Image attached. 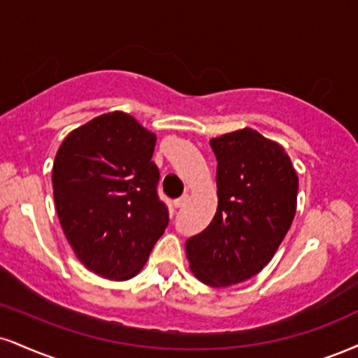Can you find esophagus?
<instances>
[{"label": "esophagus", "instance_id": "esophagus-1", "mask_svg": "<svg viewBox=\"0 0 358 358\" xmlns=\"http://www.w3.org/2000/svg\"><path fill=\"white\" fill-rule=\"evenodd\" d=\"M188 203V195H183V196H180L178 200H175L173 201V205H175V208H182V206H185Z\"/></svg>", "mask_w": 358, "mask_h": 358}]
</instances>
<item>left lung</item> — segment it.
<instances>
[{
  "label": "left lung",
  "mask_w": 358,
  "mask_h": 358,
  "mask_svg": "<svg viewBox=\"0 0 358 358\" xmlns=\"http://www.w3.org/2000/svg\"><path fill=\"white\" fill-rule=\"evenodd\" d=\"M210 146L218 206L185 250L192 273L220 288L252 278L272 260L294 222L299 176L285 148L253 128L212 138Z\"/></svg>",
  "instance_id": "8db88e82"
}]
</instances>
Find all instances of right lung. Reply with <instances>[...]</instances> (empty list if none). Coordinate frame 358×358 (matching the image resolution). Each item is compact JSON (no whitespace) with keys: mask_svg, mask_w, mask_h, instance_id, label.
I'll return each mask as SVG.
<instances>
[{"mask_svg":"<svg viewBox=\"0 0 358 358\" xmlns=\"http://www.w3.org/2000/svg\"><path fill=\"white\" fill-rule=\"evenodd\" d=\"M157 135L111 111L68 133L53 163L59 223L78 260L103 278L140 273L168 225L158 200Z\"/></svg>","mask_w":358,"mask_h":358,"instance_id":"obj_1","label":"right lung"}]
</instances>
